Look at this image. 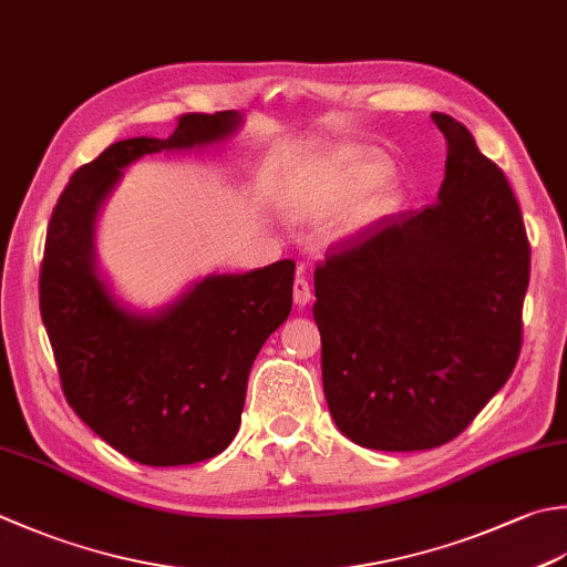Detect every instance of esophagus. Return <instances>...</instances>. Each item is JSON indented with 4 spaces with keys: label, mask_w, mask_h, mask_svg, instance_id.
<instances>
[{
    "label": "esophagus",
    "mask_w": 567,
    "mask_h": 567,
    "mask_svg": "<svg viewBox=\"0 0 567 567\" xmlns=\"http://www.w3.org/2000/svg\"><path fill=\"white\" fill-rule=\"evenodd\" d=\"M292 297H295V305H297V307H307L309 302H312V287H309L305 275H297V277H295Z\"/></svg>",
    "instance_id": "esophagus-1"
}]
</instances>
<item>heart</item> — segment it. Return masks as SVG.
Here are the masks:
<instances>
[{"label": "heart", "instance_id": "1", "mask_svg": "<svg viewBox=\"0 0 567 567\" xmlns=\"http://www.w3.org/2000/svg\"><path fill=\"white\" fill-rule=\"evenodd\" d=\"M388 174V164L371 152H341L315 179L297 210L312 216H334L351 208L363 194L379 186Z\"/></svg>", "mask_w": 567, "mask_h": 567}]
</instances>
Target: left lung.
Wrapping results in <instances>:
<instances>
[{
    "label": "left lung",
    "mask_w": 567,
    "mask_h": 567,
    "mask_svg": "<svg viewBox=\"0 0 567 567\" xmlns=\"http://www.w3.org/2000/svg\"><path fill=\"white\" fill-rule=\"evenodd\" d=\"M437 202L363 226L315 270L321 381L361 447L432 450L492 401L524 341L530 243L508 179L450 115Z\"/></svg>",
    "instance_id": "1"
}]
</instances>
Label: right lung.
Returning a JSON list of instances; mask_svg holds the SVG:
<instances>
[{
  "instance_id": "add662e5",
  "label": "right lung",
  "mask_w": 567,
  "mask_h": 567,
  "mask_svg": "<svg viewBox=\"0 0 567 567\" xmlns=\"http://www.w3.org/2000/svg\"><path fill=\"white\" fill-rule=\"evenodd\" d=\"M236 110L186 113L166 140H120L75 169L53 206L39 272L41 319L75 415L150 467L216 457L236 437L250 365L292 309L295 262L210 275L154 317L120 307L93 262L97 206L144 154L228 137Z\"/></svg>"
}]
</instances>
